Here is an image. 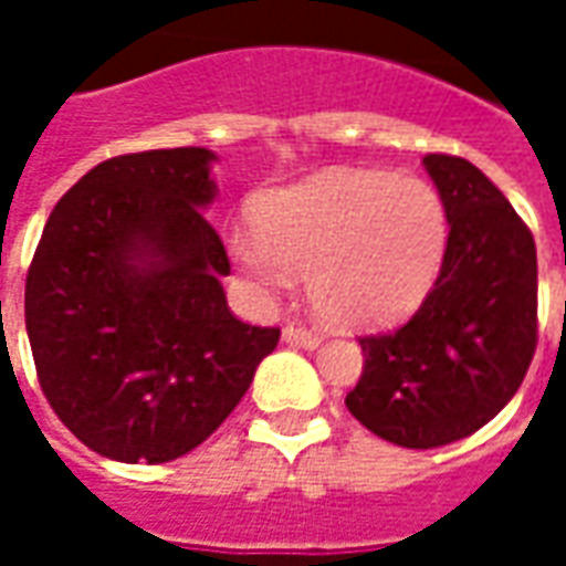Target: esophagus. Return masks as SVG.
<instances>
[{"instance_id":"34e87169","label":"esophagus","mask_w":566,"mask_h":566,"mask_svg":"<svg viewBox=\"0 0 566 566\" xmlns=\"http://www.w3.org/2000/svg\"><path fill=\"white\" fill-rule=\"evenodd\" d=\"M284 343L291 345H300V348H318L321 345V336L315 331H308L303 324H284Z\"/></svg>"}]
</instances>
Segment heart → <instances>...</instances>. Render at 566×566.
Segmentation results:
<instances>
[{
  "label": "heart",
  "mask_w": 566,
  "mask_h": 566,
  "mask_svg": "<svg viewBox=\"0 0 566 566\" xmlns=\"http://www.w3.org/2000/svg\"><path fill=\"white\" fill-rule=\"evenodd\" d=\"M254 230L227 239L230 258L263 294L294 272L321 318L381 327L409 315L449 254L446 199L424 178L391 169H324L258 199Z\"/></svg>",
  "instance_id": "obj_1"
}]
</instances>
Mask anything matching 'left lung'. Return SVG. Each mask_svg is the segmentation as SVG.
Listing matches in <instances>:
<instances>
[{
	"label": "left lung",
	"instance_id": "obj_1",
	"mask_svg": "<svg viewBox=\"0 0 566 566\" xmlns=\"http://www.w3.org/2000/svg\"><path fill=\"white\" fill-rule=\"evenodd\" d=\"M424 169L446 199L449 254L403 327L360 336L364 373L345 406L376 437L437 449L488 424L536 352V245L510 199L451 154Z\"/></svg>",
	"mask_w": 566,
	"mask_h": 566
}]
</instances>
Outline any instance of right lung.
I'll list each match as a JSON object with an SVG mask.
<instances>
[{
	"label": "right lung",
	"instance_id": "right-lung-1",
	"mask_svg": "<svg viewBox=\"0 0 566 566\" xmlns=\"http://www.w3.org/2000/svg\"><path fill=\"white\" fill-rule=\"evenodd\" d=\"M214 154H120L51 211L27 275L32 360L56 418L103 458L166 463L245 397L279 327L235 318L202 209Z\"/></svg>",
	"mask_w": 566,
	"mask_h": 566
}]
</instances>
